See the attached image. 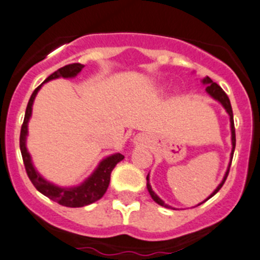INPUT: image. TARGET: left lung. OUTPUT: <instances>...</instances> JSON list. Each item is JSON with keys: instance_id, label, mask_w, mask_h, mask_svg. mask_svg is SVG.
<instances>
[{"instance_id": "left-lung-1", "label": "left lung", "mask_w": 260, "mask_h": 260, "mask_svg": "<svg viewBox=\"0 0 260 260\" xmlns=\"http://www.w3.org/2000/svg\"><path fill=\"white\" fill-rule=\"evenodd\" d=\"M202 82H203V84H206V91H207V93L212 95V97L214 98V100H217L218 102H219L220 105L223 106L224 109H225V111H226V113L229 114V119H231V131H232V146H233V148H232V153H231V163H232V159H233V153H234V148H236V128H234L233 111H232L231 101H229L228 95L225 94V92H224L223 89L220 88V86H218V84L215 83V82H213L212 80H210L209 77H204L203 80H202ZM231 163H229V166H228V169H226L225 174H224V178H223V180H222V183H220V184L218 185V187H217V189H215L214 192H213L212 194H210V196L208 197V198L206 199V201H208L209 198H212V197L214 196L215 193H217L218 190H219L220 188L223 187L224 182H225L226 177H228V173H229V168H231ZM148 176H149V174H148ZM148 176H147V188H148V192H149V194H151V197H152V199H153V201H154L155 203H158V204H159V206H162V207H166V208H172L171 206H168V204H166L165 202H163L162 199L159 198V197H158L157 194H155L154 192H153V190H152V187H151V184H149V179H148ZM206 201H204V202H206ZM204 202H202V203H204ZM202 203H199L198 206H201ZM172 209H174V208H172Z\"/></svg>"}]
</instances>
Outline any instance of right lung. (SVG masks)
<instances>
[{"mask_svg":"<svg viewBox=\"0 0 260 260\" xmlns=\"http://www.w3.org/2000/svg\"><path fill=\"white\" fill-rule=\"evenodd\" d=\"M83 67L84 66L81 63H72V64L64 66V67L59 68V70H57L56 72L52 73L51 76H48L43 83H46V82L51 80H56V78H59V77H63V78L76 77V76L81 72ZM42 84H40V86L35 89L34 93L31 95V98H29L28 105H27V108H26V113H24L23 123H22V127H21L20 148H21V154H22V159H23L24 168H26V172H27V176H28L29 180H31L32 184L36 187L38 192H41L43 196H46L47 198L52 199V201L57 202V203L61 204V206L70 207V208H78V207L88 206V204L94 203V202H97L98 199L102 198L109 185L112 171H113V168L116 167L117 163L121 162L123 158H124V155H122L121 153H116V154H112L109 155V157L105 158V159L98 165L93 173L84 180L81 185H78V187L61 188L52 184L50 182H47L45 178H42V177L40 176V173L35 169L34 165H32L31 155H29V153L27 152V148H26L27 124H28L29 117H31L32 114V105H34L35 97H36L37 92L40 91Z\"/></svg>","mask_w":260,"mask_h":260,"instance_id":"add662e5","label":"right lung"}]
</instances>
